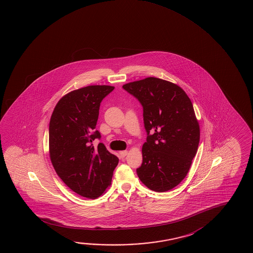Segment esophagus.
Wrapping results in <instances>:
<instances>
[{
    "label": "esophagus",
    "instance_id": "esophagus-1",
    "mask_svg": "<svg viewBox=\"0 0 253 253\" xmlns=\"http://www.w3.org/2000/svg\"><path fill=\"white\" fill-rule=\"evenodd\" d=\"M119 154L122 158H125L127 154H128V151H121L119 152Z\"/></svg>",
    "mask_w": 253,
    "mask_h": 253
}]
</instances>
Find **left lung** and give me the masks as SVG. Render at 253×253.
Here are the masks:
<instances>
[{
    "label": "left lung",
    "mask_w": 253,
    "mask_h": 253,
    "mask_svg": "<svg viewBox=\"0 0 253 253\" xmlns=\"http://www.w3.org/2000/svg\"><path fill=\"white\" fill-rule=\"evenodd\" d=\"M123 87L142 104L148 135L137 176L152 191L172 190L185 178L199 147L200 128L191 100L177 84L153 77Z\"/></svg>",
    "instance_id": "obj_1"
}]
</instances>
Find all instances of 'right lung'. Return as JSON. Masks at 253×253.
I'll list each match as a JSON object with an SVG mask.
<instances>
[{
  "label": "right lung",
  "mask_w": 253,
  "mask_h": 253,
  "mask_svg": "<svg viewBox=\"0 0 253 253\" xmlns=\"http://www.w3.org/2000/svg\"><path fill=\"white\" fill-rule=\"evenodd\" d=\"M115 87L88 85L70 91L59 100L50 118L49 157L56 174L67 186L87 199L99 198L111 184L119 159L100 143L95 130L99 109Z\"/></svg>",
  "instance_id": "right-lung-1"
}]
</instances>
